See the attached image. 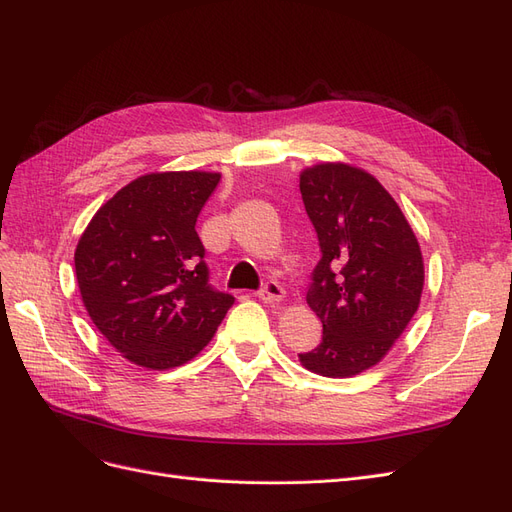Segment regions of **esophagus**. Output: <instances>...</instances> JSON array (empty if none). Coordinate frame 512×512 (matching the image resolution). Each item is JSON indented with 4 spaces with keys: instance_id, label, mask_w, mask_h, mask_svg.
Masks as SVG:
<instances>
[{
    "instance_id": "34e87169",
    "label": "esophagus",
    "mask_w": 512,
    "mask_h": 512,
    "mask_svg": "<svg viewBox=\"0 0 512 512\" xmlns=\"http://www.w3.org/2000/svg\"><path fill=\"white\" fill-rule=\"evenodd\" d=\"M284 288L277 284V282H273V280H269V282H265L262 284V288L256 292V297L260 299V301H265V303H271V305H275V303H280L282 299H284Z\"/></svg>"
}]
</instances>
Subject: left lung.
I'll use <instances>...</instances> for the list:
<instances>
[{"instance_id": "obj_1", "label": "left lung", "mask_w": 512, "mask_h": 512, "mask_svg": "<svg viewBox=\"0 0 512 512\" xmlns=\"http://www.w3.org/2000/svg\"><path fill=\"white\" fill-rule=\"evenodd\" d=\"M299 188L320 245L307 303L322 322V342L299 359L314 374L350 378L374 367L416 314L421 247L393 196L361 168L316 164Z\"/></svg>"}]
</instances>
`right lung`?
<instances>
[{
    "label": "right lung",
    "mask_w": 512,
    "mask_h": 512,
    "mask_svg": "<svg viewBox=\"0 0 512 512\" xmlns=\"http://www.w3.org/2000/svg\"><path fill=\"white\" fill-rule=\"evenodd\" d=\"M220 173L179 170L134 179L98 209L74 252L89 318L128 361L188 363L235 297L209 284L196 220Z\"/></svg>",
    "instance_id": "1"
}]
</instances>
